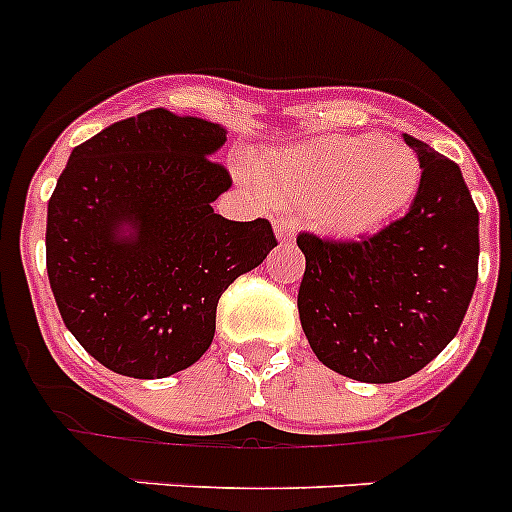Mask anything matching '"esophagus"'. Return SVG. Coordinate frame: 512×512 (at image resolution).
I'll list each match as a JSON object with an SVG mask.
<instances>
[{"label": "esophagus", "instance_id": "obj_1", "mask_svg": "<svg viewBox=\"0 0 512 512\" xmlns=\"http://www.w3.org/2000/svg\"><path fill=\"white\" fill-rule=\"evenodd\" d=\"M274 233H277V238L282 243H292L295 241L297 228H295V223L289 220V217H279L277 223H274Z\"/></svg>", "mask_w": 512, "mask_h": 512}]
</instances>
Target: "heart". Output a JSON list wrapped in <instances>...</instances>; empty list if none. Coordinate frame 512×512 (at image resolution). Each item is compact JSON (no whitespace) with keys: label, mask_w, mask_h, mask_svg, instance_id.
I'll use <instances>...</instances> for the list:
<instances>
[{"label":"heart","mask_w":512,"mask_h":512,"mask_svg":"<svg viewBox=\"0 0 512 512\" xmlns=\"http://www.w3.org/2000/svg\"><path fill=\"white\" fill-rule=\"evenodd\" d=\"M259 174L279 202L312 210L325 230L361 235L410 205L420 161L402 140L323 135L264 158Z\"/></svg>","instance_id":"1"}]
</instances>
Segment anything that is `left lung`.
I'll return each mask as SVG.
<instances>
[{
    "instance_id": "obj_1",
    "label": "left lung",
    "mask_w": 512,
    "mask_h": 512,
    "mask_svg": "<svg viewBox=\"0 0 512 512\" xmlns=\"http://www.w3.org/2000/svg\"><path fill=\"white\" fill-rule=\"evenodd\" d=\"M420 161L410 210L361 241L297 235V310L310 348L356 382L408 379L436 359L477 287L479 212L459 166L405 135Z\"/></svg>"
}]
</instances>
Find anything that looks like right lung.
<instances>
[{
    "label": "right lung",
    "instance_id": "obj_1",
    "mask_svg": "<svg viewBox=\"0 0 512 512\" xmlns=\"http://www.w3.org/2000/svg\"><path fill=\"white\" fill-rule=\"evenodd\" d=\"M223 143L215 122L158 107L76 146L58 176L48 279L66 328L112 372L161 379L192 366L215 336L220 295L277 246L264 217L212 210L233 184L210 158Z\"/></svg>",
    "mask_w": 512,
    "mask_h": 512
}]
</instances>
